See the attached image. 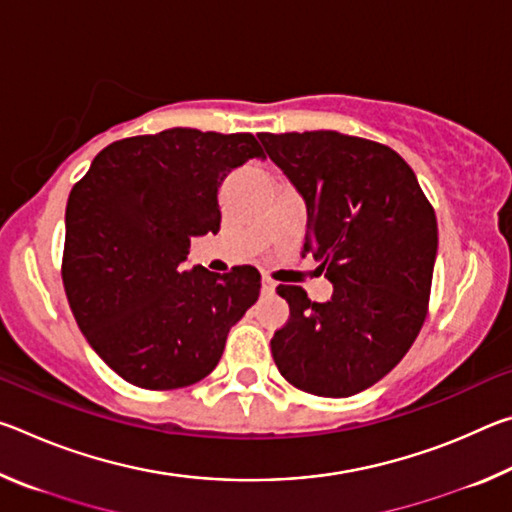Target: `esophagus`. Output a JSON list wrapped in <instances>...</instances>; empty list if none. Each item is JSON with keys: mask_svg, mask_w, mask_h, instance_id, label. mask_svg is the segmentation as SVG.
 <instances>
[{"mask_svg": "<svg viewBox=\"0 0 512 512\" xmlns=\"http://www.w3.org/2000/svg\"><path fill=\"white\" fill-rule=\"evenodd\" d=\"M262 289H264V293H273V291H275V282L271 280V277H264V280H262Z\"/></svg>", "mask_w": 512, "mask_h": 512, "instance_id": "esophagus-1", "label": "esophagus"}]
</instances>
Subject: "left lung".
Returning <instances> with one entry per match:
<instances>
[{
	"mask_svg": "<svg viewBox=\"0 0 512 512\" xmlns=\"http://www.w3.org/2000/svg\"><path fill=\"white\" fill-rule=\"evenodd\" d=\"M307 205L305 250L332 282L327 302L280 284L291 316L271 339L282 377L350 397L386 377L420 334L438 253L436 212L384 144L336 131L259 133Z\"/></svg>",
	"mask_w": 512,
	"mask_h": 512,
	"instance_id": "obj_1",
	"label": "left lung"
}]
</instances>
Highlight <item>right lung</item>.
Returning a JSON list of instances; mask_svg holds the SVG:
<instances>
[{"label": "right lung", "mask_w": 512, "mask_h": 512, "mask_svg": "<svg viewBox=\"0 0 512 512\" xmlns=\"http://www.w3.org/2000/svg\"><path fill=\"white\" fill-rule=\"evenodd\" d=\"M264 158L250 133L169 128L112 142L65 210L63 284L85 339L128 384L192 386L219 363L230 327L255 305V266L185 271L192 237L219 232V187Z\"/></svg>", "instance_id": "1"}]
</instances>
